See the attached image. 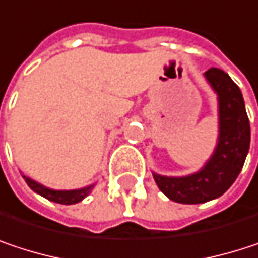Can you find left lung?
<instances>
[{
  "instance_id": "8db88e82",
  "label": "left lung",
  "mask_w": 258,
  "mask_h": 258,
  "mask_svg": "<svg viewBox=\"0 0 258 258\" xmlns=\"http://www.w3.org/2000/svg\"><path fill=\"white\" fill-rule=\"evenodd\" d=\"M205 78L218 95V143L206 164L188 176H161L154 179L173 202L196 205L223 196L239 176L251 140L249 119L239 86L220 69H209Z\"/></svg>"
}]
</instances>
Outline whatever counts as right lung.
Segmentation results:
<instances>
[{
	"label": "right lung",
	"instance_id": "1",
	"mask_svg": "<svg viewBox=\"0 0 258 258\" xmlns=\"http://www.w3.org/2000/svg\"><path fill=\"white\" fill-rule=\"evenodd\" d=\"M22 176H24V179L28 183V186L34 192L43 196L44 199H47L50 202L61 203V205H75V203L82 202L91 192V189L94 188V183H92V185H88V186L80 188V189H50V188H47V186L35 182V180H32L31 178H26L25 175H22Z\"/></svg>",
	"mask_w": 258,
	"mask_h": 258
}]
</instances>
